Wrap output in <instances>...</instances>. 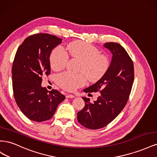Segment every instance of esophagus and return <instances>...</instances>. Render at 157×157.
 I'll use <instances>...</instances> for the list:
<instances>
[{
	"label": "esophagus",
	"instance_id": "obj_1",
	"mask_svg": "<svg viewBox=\"0 0 157 157\" xmlns=\"http://www.w3.org/2000/svg\"><path fill=\"white\" fill-rule=\"evenodd\" d=\"M66 98H75V96H74V95H72V94H67V96H66Z\"/></svg>",
	"mask_w": 157,
	"mask_h": 157
}]
</instances>
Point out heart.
<instances>
[{
  "label": "heart",
  "instance_id": "1",
  "mask_svg": "<svg viewBox=\"0 0 157 157\" xmlns=\"http://www.w3.org/2000/svg\"><path fill=\"white\" fill-rule=\"evenodd\" d=\"M69 57L80 61L79 71L94 81L101 78L110 67L108 56L99 54V50L96 46L85 42L75 41L69 44L65 49L61 46H57L52 51L50 55L52 68L56 71L64 68ZM57 82L61 88L73 92L84 86L86 82V78L82 74L63 72L58 76Z\"/></svg>",
  "mask_w": 157,
  "mask_h": 157
}]
</instances>
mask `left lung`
Masks as SVG:
<instances>
[{
    "instance_id": "8db88e82",
    "label": "left lung",
    "mask_w": 157,
    "mask_h": 157,
    "mask_svg": "<svg viewBox=\"0 0 157 157\" xmlns=\"http://www.w3.org/2000/svg\"><path fill=\"white\" fill-rule=\"evenodd\" d=\"M104 46L113 54L110 67L96 83L84 90L89 94H101L93 103L83 97L85 106L77 113L78 122L90 130L106 126L119 115L129 99L134 80V63L125 49L116 42H106Z\"/></svg>"
}]
</instances>
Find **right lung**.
Masks as SVG:
<instances>
[{
    "instance_id": "obj_1",
    "label": "right lung",
    "mask_w": 157,
    "mask_h": 157,
    "mask_svg": "<svg viewBox=\"0 0 157 157\" xmlns=\"http://www.w3.org/2000/svg\"><path fill=\"white\" fill-rule=\"evenodd\" d=\"M61 39L47 33L28 36L19 46L12 75L13 96L21 112L35 122L48 121L65 99L58 90L41 86L42 76L50 74V55Z\"/></svg>"
}]
</instances>
